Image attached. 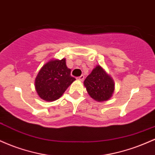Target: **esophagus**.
I'll list each match as a JSON object with an SVG mask.
<instances>
[{"label": "esophagus", "instance_id": "obj_1", "mask_svg": "<svg viewBox=\"0 0 155 155\" xmlns=\"http://www.w3.org/2000/svg\"><path fill=\"white\" fill-rule=\"evenodd\" d=\"M78 79H79L80 81H83V80L84 79V75H81V76H80Z\"/></svg>", "mask_w": 155, "mask_h": 155}]
</instances>
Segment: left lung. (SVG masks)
<instances>
[{
	"label": "left lung",
	"instance_id": "obj_1",
	"mask_svg": "<svg viewBox=\"0 0 155 155\" xmlns=\"http://www.w3.org/2000/svg\"><path fill=\"white\" fill-rule=\"evenodd\" d=\"M84 84L89 95L99 102L108 100L114 90L113 80L99 65L92 70Z\"/></svg>",
	"mask_w": 155,
	"mask_h": 155
}]
</instances>
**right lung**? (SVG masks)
Listing matches in <instances>:
<instances>
[{"label": "right lung", "mask_w": 155, "mask_h": 155, "mask_svg": "<svg viewBox=\"0 0 155 155\" xmlns=\"http://www.w3.org/2000/svg\"><path fill=\"white\" fill-rule=\"evenodd\" d=\"M75 80L71 76V70L66 66L65 59L51 60L42 67L37 75L35 90L43 100L56 101Z\"/></svg>", "instance_id": "obj_1"}]
</instances>
